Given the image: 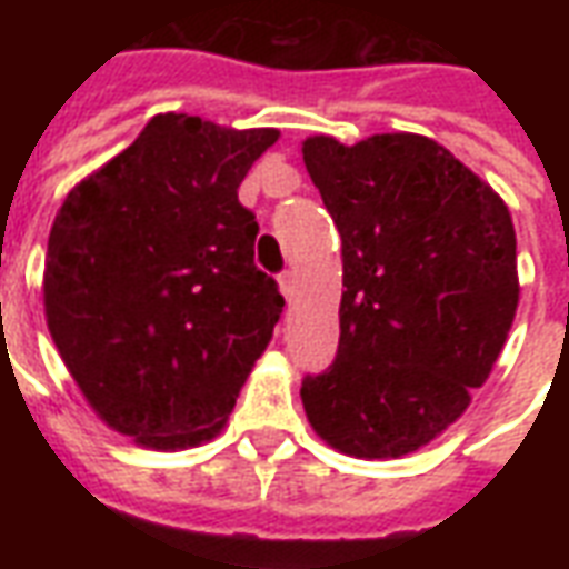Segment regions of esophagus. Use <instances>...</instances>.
I'll return each instance as SVG.
<instances>
[{
	"instance_id": "1",
	"label": "esophagus",
	"mask_w": 569,
	"mask_h": 569,
	"mask_svg": "<svg viewBox=\"0 0 569 569\" xmlns=\"http://www.w3.org/2000/svg\"><path fill=\"white\" fill-rule=\"evenodd\" d=\"M280 292H283L286 298H292V292H296V273L292 271L280 273Z\"/></svg>"
}]
</instances>
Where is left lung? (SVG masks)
I'll use <instances>...</instances> for the list:
<instances>
[{
	"label": "left lung",
	"instance_id": "obj_1",
	"mask_svg": "<svg viewBox=\"0 0 569 569\" xmlns=\"http://www.w3.org/2000/svg\"><path fill=\"white\" fill-rule=\"evenodd\" d=\"M301 151L345 261L338 353L301 381L310 427L350 457L418 451L463 415L512 329L509 207L418 133L310 137Z\"/></svg>",
	"mask_w": 569,
	"mask_h": 569
}]
</instances>
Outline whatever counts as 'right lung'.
<instances>
[{
	"label": "right lung",
	"instance_id": "right-lung-1",
	"mask_svg": "<svg viewBox=\"0 0 569 569\" xmlns=\"http://www.w3.org/2000/svg\"><path fill=\"white\" fill-rule=\"evenodd\" d=\"M277 130L154 116L72 188L44 259V317L91 408L154 451L212 439L283 313L237 188Z\"/></svg>",
	"mask_w": 569,
	"mask_h": 569
}]
</instances>
